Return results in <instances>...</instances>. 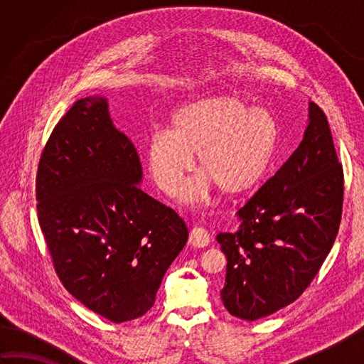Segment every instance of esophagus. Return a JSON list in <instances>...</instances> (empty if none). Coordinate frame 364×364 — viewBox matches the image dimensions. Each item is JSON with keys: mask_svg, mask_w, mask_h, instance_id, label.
Masks as SVG:
<instances>
[{"mask_svg": "<svg viewBox=\"0 0 364 364\" xmlns=\"http://www.w3.org/2000/svg\"><path fill=\"white\" fill-rule=\"evenodd\" d=\"M189 244L192 247H206L210 244V233L203 228V227H194L191 230V235H189Z\"/></svg>", "mask_w": 364, "mask_h": 364, "instance_id": "1", "label": "esophagus"}]
</instances>
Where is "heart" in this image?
Returning a JSON list of instances; mask_svg holds the SVG:
<instances>
[{
    "instance_id": "1",
    "label": "heart",
    "mask_w": 364,
    "mask_h": 364,
    "mask_svg": "<svg viewBox=\"0 0 364 364\" xmlns=\"http://www.w3.org/2000/svg\"><path fill=\"white\" fill-rule=\"evenodd\" d=\"M277 120L236 94L198 97L176 107L168 131H153L145 166L156 188L173 197L194 166L200 173L181 191L184 205L205 203L218 188L241 196L266 175L277 144Z\"/></svg>"
}]
</instances>
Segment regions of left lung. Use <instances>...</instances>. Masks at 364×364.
I'll return each mask as SVG.
<instances>
[{
  "mask_svg": "<svg viewBox=\"0 0 364 364\" xmlns=\"http://www.w3.org/2000/svg\"><path fill=\"white\" fill-rule=\"evenodd\" d=\"M343 196L327 117L310 102L296 151L236 213L239 228L215 237L228 261L220 297L230 314L257 321L300 297L335 242Z\"/></svg>",
  "mask_w": 364,
  "mask_h": 364,
  "instance_id": "left-lung-1",
  "label": "left lung"
}]
</instances>
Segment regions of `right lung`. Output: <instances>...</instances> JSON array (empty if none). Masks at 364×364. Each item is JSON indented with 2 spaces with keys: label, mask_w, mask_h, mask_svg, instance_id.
I'll use <instances>...</instances> for the list:
<instances>
[{
  "label": "right lung",
  "mask_w": 364,
  "mask_h": 364,
  "mask_svg": "<svg viewBox=\"0 0 364 364\" xmlns=\"http://www.w3.org/2000/svg\"><path fill=\"white\" fill-rule=\"evenodd\" d=\"M142 166L105 97L76 102L37 172V214L59 280L112 322L141 318L188 241L172 208L139 188Z\"/></svg>",
  "instance_id": "obj_1"
}]
</instances>
